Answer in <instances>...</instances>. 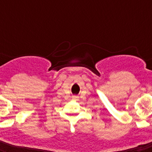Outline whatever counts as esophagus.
<instances>
[{
    "mask_svg": "<svg viewBox=\"0 0 152 152\" xmlns=\"http://www.w3.org/2000/svg\"><path fill=\"white\" fill-rule=\"evenodd\" d=\"M72 99H73L74 100H78L79 97L78 96H73V97H72Z\"/></svg>",
    "mask_w": 152,
    "mask_h": 152,
    "instance_id": "esophagus-1",
    "label": "esophagus"
}]
</instances>
